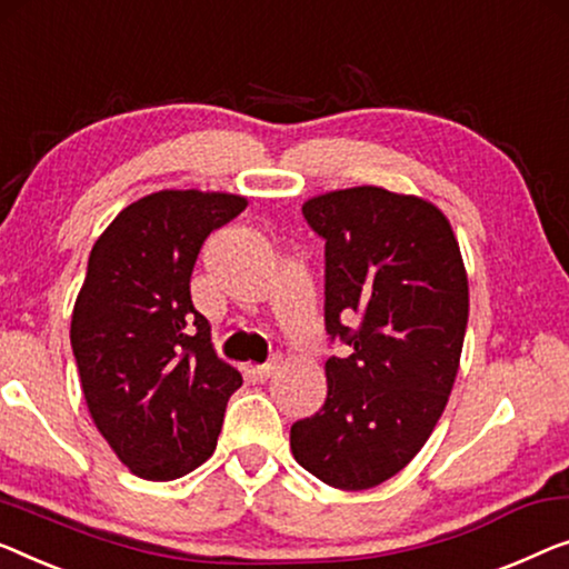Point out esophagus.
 <instances>
[{"label": "esophagus", "mask_w": 569, "mask_h": 569, "mask_svg": "<svg viewBox=\"0 0 569 569\" xmlns=\"http://www.w3.org/2000/svg\"><path fill=\"white\" fill-rule=\"evenodd\" d=\"M277 367H279V359H277V357H271L269 361H264V365H257V367H253V375H257V380L264 382V380H269L271 375L277 372Z\"/></svg>", "instance_id": "obj_1"}]
</instances>
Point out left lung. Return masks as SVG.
Wrapping results in <instances>:
<instances>
[{
	"label": "left lung",
	"instance_id": "left-lung-1",
	"mask_svg": "<svg viewBox=\"0 0 569 569\" xmlns=\"http://www.w3.org/2000/svg\"><path fill=\"white\" fill-rule=\"evenodd\" d=\"M326 241V331L349 346L326 361L328 395L290 428L298 465L339 490L398 475L447 408L469 316L467 271L436 204L351 187L302 204Z\"/></svg>",
	"mask_w": 569,
	"mask_h": 569
}]
</instances>
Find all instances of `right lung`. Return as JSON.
Segmentation results:
<instances>
[{
	"mask_svg": "<svg viewBox=\"0 0 569 569\" xmlns=\"http://www.w3.org/2000/svg\"><path fill=\"white\" fill-rule=\"evenodd\" d=\"M246 197L161 189L97 238L73 305L71 349L94 426L143 480L184 477L216 451L241 375L218 359L189 295L204 238Z\"/></svg>",
	"mask_w": 569,
	"mask_h": 569,
	"instance_id": "right-lung-1",
	"label": "right lung"
}]
</instances>
